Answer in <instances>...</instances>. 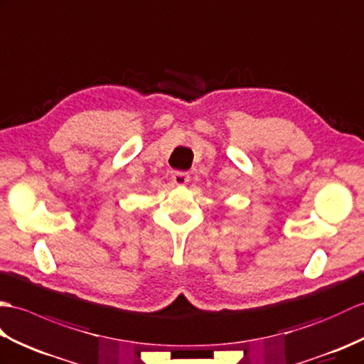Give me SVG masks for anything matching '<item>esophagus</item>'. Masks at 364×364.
<instances>
[{"mask_svg":"<svg viewBox=\"0 0 364 364\" xmlns=\"http://www.w3.org/2000/svg\"><path fill=\"white\" fill-rule=\"evenodd\" d=\"M190 181V176L187 174V173H183V171H174V174H173V182L176 183V185H185Z\"/></svg>","mask_w":364,"mask_h":364,"instance_id":"esophagus-1","label":"esophagus"}]
</instances>
